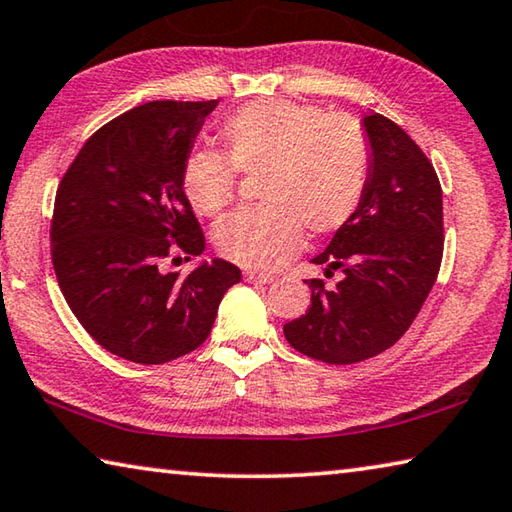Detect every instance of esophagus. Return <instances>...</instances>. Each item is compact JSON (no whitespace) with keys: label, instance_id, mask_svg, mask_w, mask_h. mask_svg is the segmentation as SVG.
I'll list each match as a JSON object with an SVG mask.
<instances>
[{"label":"esophagus","instance_id":"esophagus-1","mask_svg":"<svg viewBox=\"0 0 512 512\" xmlns=\"http://www.w3.org/2000/svg\"><path fill=\"white\" fill-rule=\"evenodd\" d=\"M246 282H253V284H271L275 277L268 275V273H257V271H246L244 273Z\"/></svg>","mask_w":512,"mask_h":512}]
</instances>
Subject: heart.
Instances as JSON below:
<instances>
[{"label": "heart", "instance_id": "1", "mask_svg": "<svg viewBox=\"0 0 512 512\" xmlns=\"http://www.w3.org/2000/svg\"><path fill=\"white\" fill-rule=\"evenodd\" d=\"M223 155L192 153L183 167L187 201L203 216L237 196V171L259 173L266 205L248 207L214 228L219 253L246 268H275L300 250L305 230L329 235L352 219L366 194L372 151L350 115L314 103L255 101L223 121Z\"/></svg>", "mask_w": 512, "mask_h": 512}]
</instances>
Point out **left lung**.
<instances>
[{"label":"left lung","mask_w":512,"mask_h":512,"mask_svg":"<svg viewBox=\"0 0 512 512\" xmlns=\"http://www.w3.org/2000/svg\"><path fill=\"white\" fill-rule=\"evenodd\" d=\"M372 162L352 219L311 262L327 289L309 280L311 307L284 325L298 352L325 363H357L391 348L422 309L443 259V189L422 149L379 112L363 117Z\"/></svg>","instance_id":"obj_1"}]
</instances>
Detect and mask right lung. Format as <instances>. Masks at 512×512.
Masks as SVG:
<instances>
[{
    "mask_svg": "<svg viewBox=\"0 0 512 512\" xmlns=\"http://www.w3.org/2000/svg\"><path fill=\"white\" fill-rule=\"evenodd\" d=\"M219 101H149L101 126L60 180L51 259L69 309L117 357L155 366L196 350L241 271L214 257L189 275L162 271L205 237L183 167Z\"/></svg>",
    "mask_w": 512,
    "mask_h": 512,
    "instance_id": "obj_1",
    "label": "right lung"
}]
</instances>
